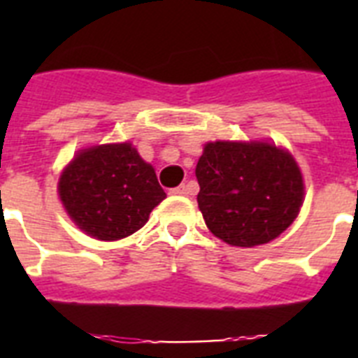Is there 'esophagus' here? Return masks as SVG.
Segmentation results:
<instances>
[{"label": "esophagus", "mask_w": 358, "mask_h": 358, "mask_svg": "<svg viewBox=\"0 0 358 358\" xmlns=\"http://www.w3.org/2000/svg\"><path fill=\"white\" fill-rule=\"evenodd\" d=\"M174 195H193L195 193V184H191V182H187V184H182L178 185V187H174L173 189Z\"/></svg>", "instance_id": "34e87169"}]
</instances>
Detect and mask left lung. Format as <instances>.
<instances>
[{"label":"left lung","instance_id":"obj_1","mask_svg":"<svg viewBox=\"0 0 358 358\" xmlns=\"http://www.w3.org/2000/svg\"><path fill=\"white\" fill-rule=\"evenodd\" d=\"M195 174L206 227L234 247L269 243L303 206V174L292 154L271 143H208Z\"/></svg>","mask_w":358,"mask_h":358}]
</instances>
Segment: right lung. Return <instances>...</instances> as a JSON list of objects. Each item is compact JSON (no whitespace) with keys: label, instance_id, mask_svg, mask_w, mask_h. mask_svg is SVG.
Returning <instances> with one entry per match:
<instances>
[{"label":"right lung","instance_id":"right-lung-1","mask_svg":"<svg viewBox=\"0 0 358 358\" xmlns=\"http://www.w3.org/2000/svg\"><path fill=\"white\" fill-rule=\"evenodd\" d=\"M57 191L70 219L102 241L137 232L167 196L154 167L129 143L78 152L64 167Z\"/></svg>","mask_w":358,"mask_h":358}]
</instances>
